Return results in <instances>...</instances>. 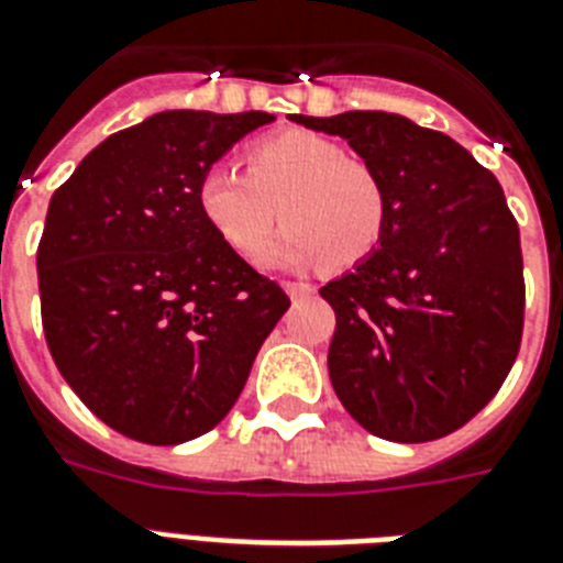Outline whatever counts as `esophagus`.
<instances>
[{
    "label": "esophagus",
    "instance_id": "34e87169",
    "mask_svg": "<svg viewBox=\"0 0 563 563\" xmlns=\"http://www.w3.org/2000/svg\"><path fill=\"white\" fill-rule=\"evenodd\" d=\"M286 291H289V297H309V295H314V286H311V283H295V280H289L286 283Z\"/></svg>",
    "mask_w": 563,
    "mask_h": 563
}]
</instances>
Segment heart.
<instances>
[{
	"instance_id": "obj_1",
	"label": "heart",
	"mask_w": 563,
	"mask_h": 563,
	"mask_svg": "<svg viewBox=\"0 0 563 563\" xmlns=\"http://www.w3.org/2000/svg\"><path fill=\"white\" fill-rule=\"evenodd\" d=\"M197 206L217 238L243 260H254L277 223L286 229L268 245L274 266L323 260L349 268L369 257L386 234L389 194L366 159L338 140L286 131L249 145L243 172L211 165L197 183Z\"/></svg>"
}]
</instances>
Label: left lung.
I'll use <instances>...</instances> for the list:
<instances>
[{"instance_id":"1","label":"left lung","mask_w":563,"mask_h":563,"mask_svg":"<svg viewBox=\"0 0 563 563\" xmlns=\"http://www.w3.org/2000/svg\"><path fill=\"white\" fill-rule=\"evenodd\" d=\"M291 120L349 140L380 174V249L325 283L329 377L366 432L438 441L495 398L523 332L521 234L504 188L464 145L384 111Z\"/></svg>"}]
</instances>
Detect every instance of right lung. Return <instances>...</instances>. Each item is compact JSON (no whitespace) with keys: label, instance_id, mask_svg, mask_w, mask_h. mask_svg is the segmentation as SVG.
I'll return each instance as SVG.
<instances>
[{"label":"right lung","instance_id":"obj_1","mask_svg":"<svg viewBox=\"0 0 563 563\" xmlns=\"http://www.w3.org/2000/svg\"><path fill=\"white\" fill-rule=\"evenodd\" d=\"M263 111H163L117 131L51 197L42 329L68 386L131 441L211 432L289 309L197 206V183Z\"/></svg>","mask_w":563,"mask_h":563}]
</instances>
